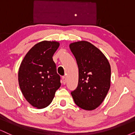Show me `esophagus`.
<instances>
[{
	"label": "esophagus",
	"mask_w": 135,
	"mask_h": 135,
	"mask_svg": "<svg viewBox=\"0 0 135 135\" xmlns=\"http://www.w3.org/2000/svg\"><path fill=\"white\" fill-rule=\"evenodd\" d=\"M66 82V77L65 76H62V83H64V84L65 85Z\"/></svg>",
	"instance_id": "1"
}]
</instances>
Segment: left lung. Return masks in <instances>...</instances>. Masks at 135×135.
Returning a JSON list of instances; mask_svg holds the SVG:
<instances>
[{
  "instance_id": "obj_1",
  "label": "left lung",
  "mask_w": 135,
  "mask_h": 135,
  "mask_svg": "<svg viewBox=\"0 0 135 135\" xmlns=\"http://www.w3.org/2000/svg\"><path fill=\"white\" fill-rule=\"evenodd\" d=\"M70 48L78 67V86L71 91V96L80 108L94 110L103 102L110 89V64L103 53L90 42H74Z\"/></svg>"
}]
</instances>
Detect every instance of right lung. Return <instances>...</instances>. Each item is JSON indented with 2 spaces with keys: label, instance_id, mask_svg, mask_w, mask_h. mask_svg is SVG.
Here are the masks:
<instances>
[{
  "label": "right lung",
  "instance_id": "obj_1",
  "mask_svg": "<svg viewBox=\"0 0 135 135\" xmlns=\"http://www.w3.org/2000/svg\"><path fill=\"white\" fill-rule=\"evenodd\" d=\"M59 47L57 42L42 41L25 55L18 70V83L27 101L37 108L47 107L60 86L52 57Z\"/></svg>",
  "mask_w": 135,
  "mask_h": 135
}]
</instances>
